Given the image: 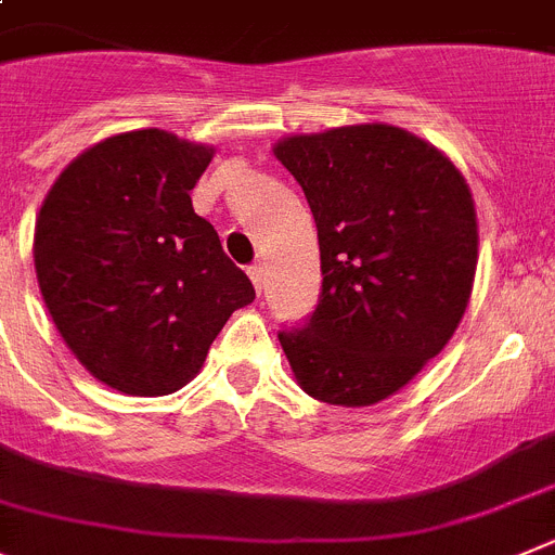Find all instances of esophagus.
<instances>
[{"label": "esophagus", "instance_id": "34e87169", "mask_svg": "<svg viewBox=\"0 0 555 555\" xmlns=\"http://www.w3.org/2000/svg\"><path fill=\"white\" fill-rule=\"evenodd\" d=\"M248 276H250V282H254V291L262 293V287H264V268H262V264H254V268L248 271Z\"/></svg>", "mask_w": 555, "mask_h": 555}]
</instances>
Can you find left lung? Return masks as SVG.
<instances>
[{"label":"left lung","instance_id":"8db88e82","mask_svg":"<svg viewBox=\"0 0 555 555\" xmlns=\"http://www.w3.org/2000/svg\"><path fill=\"white\" fill-rule=\"evenodd\" d=\"M273 156L305 190L324 291L279 344L298 388L337 408L402 391L450 344L478 271V211L436 144L388 122L291 133Z\"/></svg>","mask_w":555,"mask_h":555}]
</instances>
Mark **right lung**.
Listing matches in <instances>:
<instances>
[{
  "label": "right lung",
  "instance_id": "1",
  "mask_svg": "<svg viewBox=\"0 0 555 555\" xmlns=\"http://www.w3.org/2000/svg\"><path fill=\"white\" fill-rule=\"evenodd\" d=\"M211 156L162 128L114 133L66 164L38 211L33 262L52 324L91 377L128 397L184 388L254 301L192 209Z\"/></svg>",
  "mask_w": 555,
  "mask_h": 555
}]
</instances>
